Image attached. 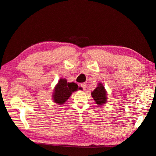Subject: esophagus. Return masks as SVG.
Instances as JSON below:
<instances>
[{"label": "esophagus", "mask_w": 156, "mask_h": 156, "mask_svg": "<svg viewBox=\"0 0 156 156\" xmlns=\"http://www.w3.org/2000/svg\"><path fill=\"white\" fill-rule=\"evenodd\" d=\"M80 86H81V87L83 89V90H86V83H81Z\"/></svg>", "instance_id": "34e87169"}]
</instances>
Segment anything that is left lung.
<instances>
[{
    "label": "left lung",
    "instance_id": "1",
    "mask_svg": "<svg viewBox=\"0 0 156 156\" xmlns=\"http://www.w3.org/2000/svg\"><path fill=\"white\" fill-rule=\"evenodd\" d=\"M107 91L101 83L98 84V86L91 92V96L98 105L105 104L107 102Z\"/></svg>",
    "mask_w": 156,
    "mask_h": 156
}]
</instances>
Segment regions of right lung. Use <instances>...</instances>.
<instances>
[{"instance_id": "add662e5", "label": "right lung", "mask_w": 156, "mask_h": 156, "mask_svg": "<svg viewBox=\"0 0 156 156\" xmlns=\"http://www.w3.org/2000/svg\"><path fill=\"white\" fill-rule=\"evenodd\" d=\"M75 83H69L66 79H60L54 90L52 99L58 105L63 104L70 98L72 93L80 90Z\"/></svg>"}]
</instances>
